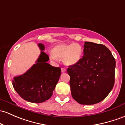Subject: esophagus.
<instances>
[{"instance_id": "obj_1", "label": "esophagus", "mask_w": 125, "mask_h": 125, "mask_svg": "<svg viewBox=\"0 0 125 125\" xmlns=\"http://www.w3.org/2000/svg\"><path fill=\"white\" fill-rule=\"evenodd\" d=\"M66 71V70L65 68H62V72H65Z\"/></svg>"}]
</instances>
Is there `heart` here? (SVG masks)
Listing matches in <instances>:
<instances>
[{
	"label": "heart",
	"mask_w": 125,
	"mask_h": 125,
	"mask_svg": "<svg viewBox=\"0 0 125 125\" xmlns=\"http://www.w3.org/2000/svg\"><path fill=\"white\" fill-rule=\"evenodd\" d=\"M50 56L53 59H63L65 65L71 66L76 65L81 60L83 49L76 43L60 44L53 47Z\"/></svg>",
	"instance_id": "obj_1"
}]
</instances>
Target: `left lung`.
<instances>
[{"instance_id": "obj_1", "label": "left lung", "mask_w": 125, "mask_h": 125, "mask_svg": "<svg viewBox=\"0 0 125 125\" xmlns=\"http://www.w3.org/2000/svg\"><path fill=\"white\" fill-rule=\"evenodd\" d=\"M83 47L81 60L67 71L73 99L81 104L92 105L103 100L113 89L116 61L104 45L85 42Z\"/></svg>"}]
</instances>
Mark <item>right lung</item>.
I'll list each match as a JSON object with an SVG mask.
<instances>
[{"label":"right lung","instance_id":"1","mask_svg":"<svg viewBox=\"0 0 125 125\" xmlns=\"http://www.w3.org/2000/svg\"><path fill=\"white\" fill-rule=\"evenodd\" d=\"M38 46L42 52L35 63L12 81L13 87L21 97L33 103H42L52 97L61 73L60 68L47 63L49 57L43 52L44 44L39 43Z\"/></svg>","mask_w":125,"mask_h":125}]
</instances>
